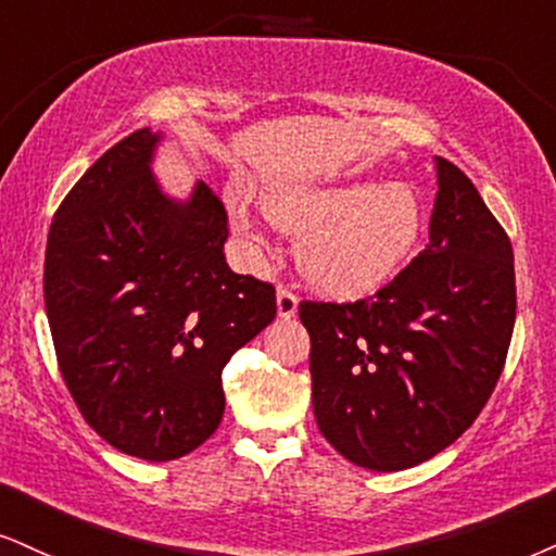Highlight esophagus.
I'll return each instance as SVG.
<instances>
[{
  "label": "esophagus",
  "instance_id": "1",
  "mask_svg": "<svg viewBox=\"0 0 556 556\" xmlns=\"http://www.w3.org/2000/svg\"><path fill=\"white\" fill-rule=\"evenodd\" d=\"M276 306H278V317H280V319L296 317V312H299V296H296V293H291L289 289H278V293H276Z\"/></svg>",
  "mask_w": 556,
  "mask_h": 556
}]
</instances>
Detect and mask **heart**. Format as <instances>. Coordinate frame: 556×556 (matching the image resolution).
<instances>
[{
  "label": "heart",
  "instance_id": "1",
  "mask_svg": "<svg viewBox=\"0 0 556 556\" xmlns=\"http://www.w3.org/2000/svg\"><path fill=\"white\" fill-rule=\"evenodd\" d=\"M260 205L278 229L299 237L296 265L306 283L334 299L368 296L387 286L413 257L425 229L420 195L404 182L283 185L267 188ZM229 216L244 242L263 244L242 203H231Z\"/></svg>",
  "mask_w": 556,
  "mask_h": 556
}]
</instances>
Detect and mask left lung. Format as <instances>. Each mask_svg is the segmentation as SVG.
<instances>
[{"label":"left lung","mask_w":556,"mask_h":556,"mask_svg":"<svg viewBox=\"0 0 556 556\" xmlns=\"http://www.w3.org/2000/svg\"><path fill=\"white\" fill-rule=\"evenodd\" d=\"M435 177L428 244L392 283L299 306L319 433L371 471L417 467L477 420L516 325L508 235L456 164L435 156Z\"/></svg>","instance_id":"obj_1"}]
</instances>
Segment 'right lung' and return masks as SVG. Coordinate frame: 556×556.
Returning <instances> with one entry per match:
<instances>
[{
    "instance_id": "1",
    "label": "right lung",
    "mask_w": 556,
    "mask_h": 556,
    "mask_svg": "<svg viewBox=\"0 0 556 556\" xmlns=\"http://www.w3.org/2000/svg\"><path fill=\"white\" fill-rule=\"evenodd\" d=\"M162 134L141 128L68 190L46 244L43 296L68 392L102 441L173 462L214 435L222 371L276 317V291L224 257L226 211L198 180L162 190Z\"/></svg>"
}]
</instances>
